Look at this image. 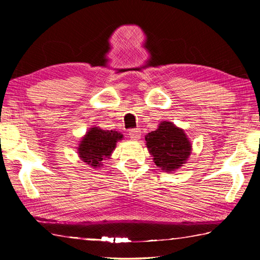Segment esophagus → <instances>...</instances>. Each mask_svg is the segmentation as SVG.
Wrapping results in <instances>:
<instances>
[{
  "label": "esophagus",
  "instance_id": "1",
  "mask_svg": "<svg viewBox=\"0 0 260 260\" xmlns=\"http://www.w3.org/2000/svg\"><path fill=\"white\" fill-rule=\"evenodd\" d=\"M129 138L134 141H138L141 138V129L140 128H133L129 131Z\"/></svg>",
  "mask_w": 260,
  "mask_h": 260
}]
</instances>
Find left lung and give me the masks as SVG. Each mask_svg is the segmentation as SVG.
Returning a JSON list of instances; mask_svg holds the SVG:
<instances>
[{
    "label": "left lung",
    "mask_w": 260,
    "mask_h": 260,
    "mask_svg": "<svg viewBox=\"0 0 260 260\" xmlns=\"http://www.w3.org/2000/svg\"><path fill=\"white\" fill-rule=\"evenodd\" d=\"M146 141L155 164L166 172L181 167L191 153L186 133L171 121H160L156 131L146 135Z\"/></svg>",
    "instance_id": "left-lung-1"
}]
</instances>
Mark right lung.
Returning <instances> with one entry per match:
<instances>
[{
  "label": "right lung",
  "instance_id": "right-lung-1",
  "mask_svg": "<svg viewBox=\"0 0 260 260\" xmlns=\"http://www.w3.org/2000/svg\"><path fill=\"white\" fill-rule=\"evenodd\" d=\"M120 140H122V134L117 131H104L100 127H91L79 143V157L86 164L98 169L105 158L111 156L117 142Z\"/></svg>",
  "mask_w": 260,
  "mask_h": 260
}]
</instances>
